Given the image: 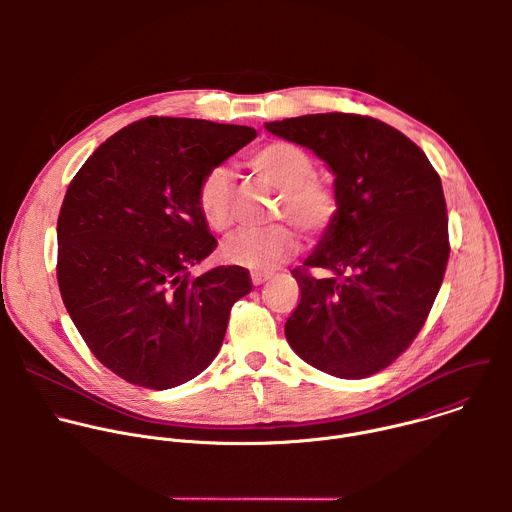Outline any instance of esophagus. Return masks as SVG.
<instances>
[{
  "instance_id": "34e87169",
  "label": "esophagus",
  "mask_w": 512,
  "mask_h": 512,
  "mask_svg": "<svg viewBox=\"0 0 512 512\" xmlns=\"http://www.w3.org/2000/svg\"><path fill=\"white\" fill-rule=\"evenodd\" d=\"M269 277H271L269 273H261V271H253V273H251L253 285H261V283H265Z\"/></svg>"
}]
</instances>
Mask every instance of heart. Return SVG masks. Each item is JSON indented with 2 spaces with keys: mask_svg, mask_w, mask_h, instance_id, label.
<instances>
[{
  "mask_svg": "<svg viewBox=\"0 0 512 512\" xmlns=\"http://www.w3.org/2000/svg\"><path fill=\"white\" fill-rule=\"evenodd\" d=\"M247 168L267 186L279 190L275 218L291 223L306 237L328 233L340 214L338 190L316 176V160L300 145L275 139L253 150ZM196 206L208 229L225 233L233 225L235 182L225 166L206 170L196 188ZM287 223L239 231L223 245V257L253 271H269L296 253L298 237Z\"/></svg>",
  "mask_w": 512,
  "mask_h": 512,
  "instance_id": "obj_1",
  "label": "heart"
}]
</instances>
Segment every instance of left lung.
<instances>
[{
	"mask_svg": "<svg viewBox=\"0 0 512 512\" xmlns=\"http://www.w3.org/2000/svg\"><path fill=\"white\" fill-rule=\"evenodd\" d=\"M265 129L322 158L340 196L334 227L291 271L302 298L285 338L322 373L371 377L411 346L442 287L450 237L440 174L407 135L367 115H302Z\"/></svg>",
	"mask_w": 512,
	"mask_h": 512,
	"instance_id": "8db88e82",
	"label": "left lung"
}]
</instances>
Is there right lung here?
I'll list each match as a JSON object with an SVG mask.
<instances>
[{"instance_id": "right-lung-1", "label": "right lung", "mask_w": 512, "mask_h": 512, "mask_svg": "<svg viewBox=\"0 0 512 512\" xmlns=\"http://www.w3.org/2000/svg\"><path fill=\"white\" fill-rule=\"evenodd\" d=\"M255 135L145 117L101 143L68 184L56 225L60 296L91 352L123 381L172 389L221 350L231 308L253 283L239 265L190 275L216 247L196 188Z\"/></svg>"}]
</instances>
